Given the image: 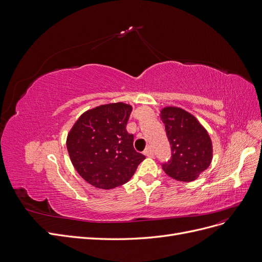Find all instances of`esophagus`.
Returning <instances> with one entry per match:
<instances>
[{
    "label": "esophagus",
    "instance_id": "esophagus-1",
    "mask_svg": "<svg viewBox=\"0 0 262 262\" xmlns=\"http://www.w3.org/2000/svg\"><path fill=\"white\" fill-rule=\"evenodd\" d=\"M144 156H147V157H149V158H152V157H153V151H152V149H151L150 147H148V148L146 149V151H144Z\"/></svg>",
    "mask_w": 262,
    "mask_h": 262
}]
</instances>
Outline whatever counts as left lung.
Masks as SVG:
<instances>
[{
  "mask_svg": "<svg viewBox=\"0 0 262 262\" xmlns=\"http://www.w3.org/2000/svg\"><path fill=\"white\" fill-rule=\"evenodd\" d=\"M160 116L171 147V159L163 164V170L177 181H194L212 160L208 132L194 115L178 106H164Z\"/></svg>",
  "mask_w": 262,
  "mask_h": 262,
  "instance_id": "8db88e82",
  "label": "left lung"
}]
</instances>
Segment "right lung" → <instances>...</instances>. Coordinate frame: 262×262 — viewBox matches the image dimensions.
I'll list each match as a JSON object with an SVG mask.
<instances>
[{"mask_svg":"<svg viewBox=\"0 0 262 262\" xmlns=\"http://www.w3.org/2000/svg\"><path fill=\"white\" fill-rule=\"evenodd\" d=\"M132 111L124 102L95 106L81 114L68 133L72 165L90 185L103 190L120 187L146 159L134 149V136L126 132Z\"/></svg>","mask_w":262,"mask_h":262,"instance_id":"add662e5","label":"right lung"}]
</instances>
